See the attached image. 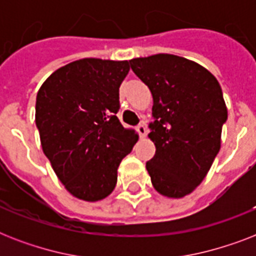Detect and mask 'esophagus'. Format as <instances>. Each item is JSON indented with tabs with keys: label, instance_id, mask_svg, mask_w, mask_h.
<instances>
[{
	"label": "esophagus",
	"instance_id": "1",
	"mask_svg": "<svg viewBox=\"0 0 256 256\" xmlns=\"http://www.w3.org/2000/svg\"><path fill=\"white\" fill-rule=\"evenodd\" d=\"M136 130H138V132H140V138H144L146 134H148V128H146V124H144V122H140V124L136 126Z\"/></svg>",
	"mask_w": 256,
	"mask_h": 256
}]
</instances>
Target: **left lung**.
I'll return each instance as SVG.
<instances>
[{
	"label": "left lung",
	"mask_w": 256,
	"mask_h": 256,
	"mask_svg": "<svg viewBox=\"0 0 256 256\" xmlns=\"http://www.w3.org/2000/svg\"><path fill=\"white\" fill-rule=\"evenodd\" d=\"M132 70L152 94L148 160L152 186L180 198L202 182L220 148L227 108L219 82L203 66L174 54L130 60Z\"/></svg>",
	"instance_id": "1"
}]
</instances>
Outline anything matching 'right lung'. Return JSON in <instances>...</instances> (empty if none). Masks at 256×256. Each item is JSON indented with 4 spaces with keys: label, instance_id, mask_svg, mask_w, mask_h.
<instances>
[{
    "label": "right lung",
    "instance_id": "add662e5",
    "mask_svg": "<svg viewBox=\"0 0 256 256\" xmlns=\"http://www.w3.org/2000/svg\"><path fill=\"white\" fill-rule=\"evenodd\" d=\"M128 70V61L84 58L56 70L37 92L42 150L66 190L88 202L114 190L120 160L138 140L116 116Z\"/></svg>",
    "mask_w": 256,
    "mask_h": 256
}]
</instances>
